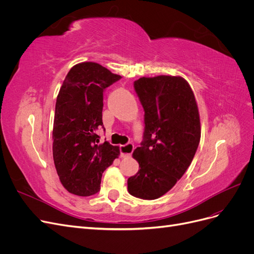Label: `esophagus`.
<instances>
[{"label": "esophagus", "instance_id": "34e87169", "mask_svg": "<svg viewBox=\"0 0 254 254\" xmlns=\"http://www.w3.org/2000/svg\"><path fill=\"white\" fill-rule=\"evenodd\" d=\"M134 149V146L132 143H128L126 145H122L120 147L121 150V157L122 158H127L131 156V153Z\"/></svg>", "mask_w": 254, "mask_h": 254}]
</instances>
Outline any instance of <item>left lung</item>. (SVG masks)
Wrapping results in <instances>:
<instances>
[{
    "label": "left lung",
    "instance_id": "8db88e82",
    "mask_svg": "<svg viewBox=\"0 0 254 254\" xmlns=\"http://www.w3.org/2000/svg\"><path fill=\"white\" fill-rule=\"evenodd\" d=\"M134 90L145 111V130L132 153L140 170L128 179V191L152 200L166 194L190 165L200 142V117L194 92L180 76L141 77Z\"/></svg>",
    "mask_w": 254,
    "mask_h": 254
}]
</instances>
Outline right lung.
<instances>
[{
  "mask_svg": "<svg viewBox=\"0 0 254 254\" xmlns=\"http://www.w3.org/2000/svg\"><path fill=\"white\" fill-rule=\"evenodd\" d=\"M120 78L96 63H81L68 71L59 90L53 158L61 183L71 194L97 193L104 171L119 158V146L98 144L96 130L103 126L104 90Z\"/></svg>",
  "mask_w": 254,
  "mask_h": 254,
  "instance_id": "right-lung-1",
  "label": "right lung"
}]
</instances>
